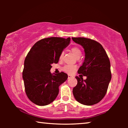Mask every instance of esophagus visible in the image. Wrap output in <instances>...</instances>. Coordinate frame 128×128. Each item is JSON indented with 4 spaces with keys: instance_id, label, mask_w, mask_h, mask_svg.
I'll return each instance as SVG.
<instances>
[{
    "instance_id": "34e87169",
    "label": "esophagus",
    "mask_w": 128,
    "mask_h": 128,
    "mask_svg": "<svg viewBox=\"0 0 128 128\" xmlns=\"http://www.w3.org/2000/svg\"><path fill=\"white\" fill-rule=\"evenodd\" d=\"M72 76L71 75H68V79H69V78H72Z\"/></svg>"
}]
</instances>
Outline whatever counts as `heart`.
Returning <instances> with one entry per match:
<instances>
[{
    "mask_svg": "<svg viewBox=\"0 0 128 128\" xmlns=\"http://www.w3.org/2000/svg\"><path fill=\"white\" fill-rule=\"evenodd\" d=\"M71 51L72 52V53L74 54L77 58L80 57V56L81 55V51L80 50V49L77 47H72V48H71ZM63 55H64V52H62L60 54V57H59V59L60 60L62 59ZM76 69H77V66H75V65H72V64H67L63 67V70L67 73H68V74H72V73L74 72Z\"/></svg>",
    "mask_w": 128,
    "mask_h": 128,
    "instance_id": "1",
    "label": "heart"
}]
</instances>
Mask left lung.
<instances>
[{
    "mask_svg": "<svg viewBox=\"0 0 128 128\" xmlns=\"http://www.w3.org/2000/svg\"><path fill=\"white\" fill-rule=\"evenodd\" d=\"M72 38L84 48L85 60L78 73L87 77L84 80L76 77L77 84L73 88V95L82 104H95L105 96L111 80L110 59L103 46L96 41L83 37Z\"/></svg>",
    "mask_w": 128,
    "mask_h": 128,
    "instance_id": "obj_1",
    "label": "left lung"
}]
</instances>
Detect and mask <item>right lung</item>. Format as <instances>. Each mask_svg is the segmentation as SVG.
Returning a JSON list of instances; mask_svg holds the SVG:
<instances>
[{"label": "right lung", "instance_id": "obj_1", "mask_svg": "<svg viewBox=\"0 0 128 128\" xmlns=\"http://www.w3.org/2000/svg\"><path fill=\"white\" fill-rule=\"evenodd\" d=\"M70 38L50 37L36 42L24 61L22 78L29 100L40 106L52 102L59 94V86L66 81L64 72L52 74L51 64H57L60 54L70 43Z\"/></svg>", "mask_w": 128, "mask_h": 128}]
</instances>
